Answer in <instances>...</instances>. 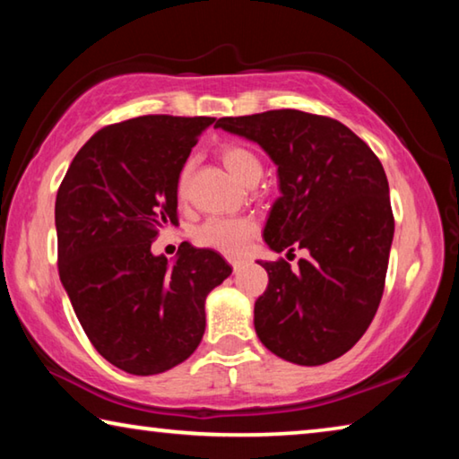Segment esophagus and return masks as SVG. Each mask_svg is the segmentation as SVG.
<instances>
[{
	"label": "esophagus",
	"instance_id": "1",
	"mask_svg": "<svg viewBox=\"0 0 459 459\" xmlns=\"http://www.w3.org/2000/svg\"><path fill=\"white\" fill-rule=\"evenodd\" d=\"M230 265H232V269H235V272H238V269H241V265H243V259H230Z\"/></svg>",
	"mask_w": 459,
	"mask_h": 459
}]
</instances>
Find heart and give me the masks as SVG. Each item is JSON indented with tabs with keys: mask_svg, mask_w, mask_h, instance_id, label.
<instances>
[{
	"mask_svg": "<svg viewBox=\"0 0 459 459\" xmlns=\"http://www.w3.org/2000/svg\"><path fill=\"white\" fill-rule=\"evenodd\" d=\"M221 161L227 169L232 173L238 184L251 186L261 178V167L259 157L251 149L243 147V144H227L221 149ZM190 176H192V161H187L181 167L179 178H178V198L186 200L187 190H190ZM255 222L247 216L237 218H208L202 224L194 229L192 237L194 241L206 249H212L222 253V255L235 257L241 255L247 249V245L255 235Z\"/></svg>",
	"mask_w": 459,
	"mask_h": 459,
	"instance_id": "b5f03b06",
	"label": "heart"
}]
</instances>
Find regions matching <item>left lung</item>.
Segmentation results:
<instances>
[{
    "instance_id": "8db88e82",
    "label": "left lung",
    "mask_w": 459,
    "mask_h": 459,
    "mask_svg": "<svg viewBox=\"0 0 459 459\" xmlns=\"http://www.w3.org/2000/svg\"><path fill=\"white\" fill-rule=\"evenodd\" d=\"M216 128L259 143L278 165L281 195L259 261L269 283L255 302V331L269 351L298 366L347 353L374 321L394 237L388 179L376 152L339 120L300 110L218 118Z\"/></svg>"
}]
</instances>
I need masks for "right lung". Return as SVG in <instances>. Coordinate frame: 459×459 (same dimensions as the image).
<instances>
[{
    "mask_svg": "<svg viewBox=\"0 0 459 459\" xmlns=\"http://www.w3.org/2000/svg\"><path fill=\"white\" fill-rule=\"evenodd\" d=\"M212 122L149 114L104 126L56 192L61 281L91 345L128 374H161L190 358L206 329V296L232 272L190 243L173 267L151 253L159 230L179 224V171Z\"/></svg>",
    "mask_w": 459,
    "mask_h": 459,
    "instance_id": "1",
    "label": "right lung"
}]
</instances>
